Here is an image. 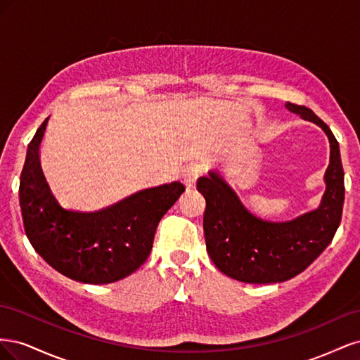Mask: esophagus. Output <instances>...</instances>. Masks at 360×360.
I'll return each mask as SVG.
<instances>
[{
	"instance_id": "obj_1",
	"label": "esophagus",
	"mask_w": 360,
	"mask_h": 360,
	"mask_svg": "<svg viewBox=\"0 0 360 360\" xmlns=\"http://www.w3.org/2000/svg\"><path fill=\"white\" fill-rule=\"evenodd\" d=\"M202 167L198 163H189V165L183 169V181L188 188H195V183H197L198 177L202 174Z\"/></svg>"
}]
</instances>
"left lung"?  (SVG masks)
<instances>
[{"label":"left lung","mask_w":360,"mask_h":360,"mask_svg":"<svg viewBox=\"0 0 360 360\" xmlns=\"http://www.w3.org/2000/svg\"><path fill=\"white\" fill-rule=\"evenodd\" d=\"M285 108L320 126L329 138L330 162L319 209L291 221L270 222L250 213L217 171H209L197 181L205 198L207 252L224 275L248 284H275L302 274L329 246L342 216L345 189L340 144L309 108L290 102Z\"/></svg>","instance_id":"left-lung-1"}]
</instances>
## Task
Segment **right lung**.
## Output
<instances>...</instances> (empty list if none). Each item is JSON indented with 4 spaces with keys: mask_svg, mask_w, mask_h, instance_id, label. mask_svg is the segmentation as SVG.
<instances>
[{
    "mask_svg": "<svg viewBox=\"0 0 360 360\" xmlns=\"http://www.w3.org/2000/svg\"><path fill=\"white\" fill-rule=\"evenodd\" d=\"M48 118L27 150L19 202L30 242L49 266L84 284H111L146 263L156 228L176 204L180 181L139 191L106 209L76 212L61 207L40 167L39 150Z\"/></svg>",
    "mask_w": 360,
    "mask_h": 360,
    "instance_id": "obj_1",
    "label": "right lung"
}]
</instances>
